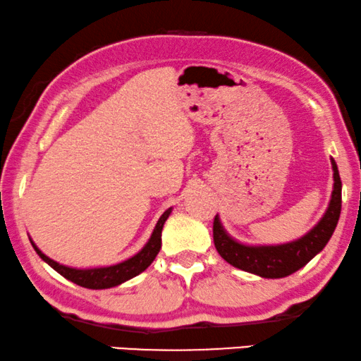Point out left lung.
<instances>
[{
    "instance_id": "1",
    "label": "left lung",
    "mask_w": 361,
    "mask_h": 361,
    "mask_svg": "<svg viewBox=\"0 0 361 361\" xmlns=\"http://www.w3.org/2000/svg\"><path fill=\"white\" fill-rule=\"evenodd\" d=\"M332 169H334V191H332L329 209H327L324 217L321 219V222L308 235L287 245L245 246L236 243L235 240L225 233L217 215H215L212 232L214 245L219 255L228 264L266 279L287 277L290 274L297 272L305 264H308L331 240L337 227L338 217H341L342 181L334 160H332Z\"/></svg>"
}]
</instances>
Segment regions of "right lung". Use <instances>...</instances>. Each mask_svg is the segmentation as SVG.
Listing matches in <instances>:
<instances>
[{"instance_id":"obj_1","label":"right lung","mask_w":361,"mask_h":361,"mask_svg":"<svg viewBox=\"0 0 361 361\" xmlns=\"http://www.w3.org/2000/svg\"><path fill=\"white\" fill-rule=\"evenodd\" d=\"M170 212H171V209L165 211L162 214V217L159 219V222L154 228V233H152V236H150L149 243L142 248V251H139L136 256L131 257V259L120 262V264H116V266L99 267V269L66 267V266L58 264V262H55L48 256L43 255V252L37 248L34 243H32V246H34L37 255H39L48 266H51L58 274H61L64 279H68V281L78 283L84 288H94V290L110 288V287H115V285H120L123 282L129 281V279L136 277L137 274L146 271V269L152 264L155 256L159 255L160 248H162V228H164L165 220L169 219Z\"/></svg>"}]
</instances>
